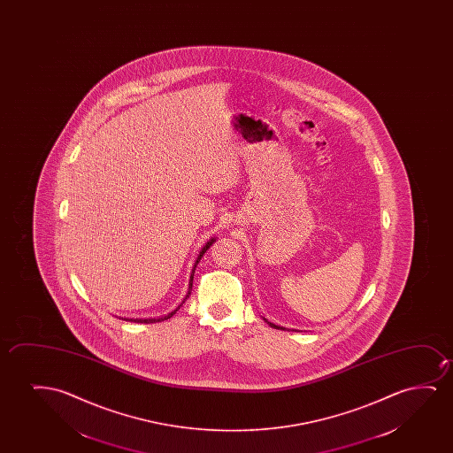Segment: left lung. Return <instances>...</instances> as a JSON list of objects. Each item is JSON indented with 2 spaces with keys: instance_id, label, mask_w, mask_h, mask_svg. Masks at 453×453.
<instances>
[{
  "instance_id": "8db88e82",
  "label": "left lung",
  "mask_w": 453,
  "mask_h": 453,
  "mask_svg": "<svg viewBox=\"0 0 453 453\" xmlns=\"http://www.w3.org/2000/svg\"><path fill=\"white\" fill-rule=\"evenodd\" d=\"M263 320H265V322H266L267 325H269V326H271V328L283 329V331H285V329H288V328H283V326H279V325H275V323L269 322V320H267V319H265V317H263ZM288 331H289V329H288ZM292 331H297V329H292Z\"/></svg>"
}]
</instances>
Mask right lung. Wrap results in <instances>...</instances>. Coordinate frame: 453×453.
I'll return each instance as SVG.
<instances>
[{
	"instance_id": "right-lung-1",
	"label": "right lung",
	"mask_w": 453,
	"mask_h": 453,
	"mask_svg": "<svg viewBox=\"0 0 453 453\" xmlns=\"http://www.w3.org/2000/svg\"><path fill=\"white\" fill-rule=\"evenodd\" d=\"M217 242V238H215V236H211V240L205 242L204 246H203V248H201V250H199L198 257H196V260H195V265H193L192 267V273H190V280H188V289H187L186 297L182 298V302H180V303L178 304V308H176V310L172 311V312H168V314H165V316L153 317V319H128V317H125V319H122V320H128V322L137 323H156L164 322V320H167V319H170V317H173L174 314H176V311L180 310V306L186 303L187 298L190 297V294H192L193 275H195V269H196V266H198V263L199 261H201V258L204 257L205 252L209 250V248H211V244H213V242Z\"/></svg>"
}]
</instances>
